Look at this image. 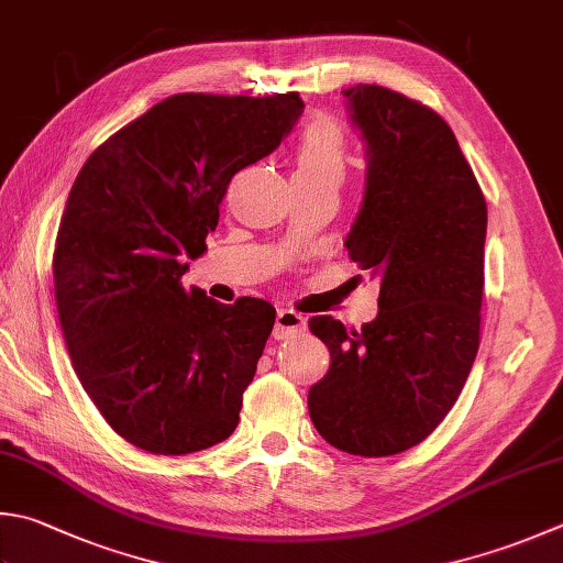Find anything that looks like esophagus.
Listing matches in <instances>:
<instances>
[{"label": "esophagus", "mask_w": 563, "mask_h": 563, "mask_svg": "<svg viewBox=\"0 0 563 563\" xmlns=\"http://www.w3.org/2000/svg\"><path fill=\"white\" fill-rule=\"evenodd\" d=\"M303 328H306V316L296 313L294 309H279L277 321H274V338H277V341H284V338L301 333Z\"/></svg>", "instance_id": "1"}]
</instances>
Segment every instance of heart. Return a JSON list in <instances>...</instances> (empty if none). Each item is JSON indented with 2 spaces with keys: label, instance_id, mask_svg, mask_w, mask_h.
Masks as SVG:
<instances>
[{
  "label": "heart",
  "instance_id": "heart-1",
  "mask_svg": "<svg viewBox=\"0 0 563 563\" xmlns=\"http://www.w3.org/2000/svg\"><path fill=\"white\" fill-rule=\"evenodd\" d=\"M347 168V142L341 124L331 117H318L301 134L296 150V174L303 178L343 181Z\"/></svg>",
  "mask_w": 563,
  "mask_h": 563
}]
</instances>
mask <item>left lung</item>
I'll return each mask as SVG.
<instances>
[{"label": "left lung", "instance_id": "8db88e82", "mask_svg": "<svg viewBox=\"0 0 563 563\" xmlns=\"http://www.w3.org/2000/svg\"><path fill=\"white\" fill-rule=\"evenodd\" d=\"M367 174L345 247L379 279L360 331L313 316L331 367L309 389L316 431L353 455L417 446L459 399L481 345L487 208L441 117L379 85L343 90Z\"/></svg>", "mask_w": 563, "mask_h": 563}]
</instances>
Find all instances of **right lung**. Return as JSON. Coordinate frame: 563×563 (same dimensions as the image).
Returning <instances> with one entry per match:
<instances>
[{
    "label": "right lung",
    "instance_id": "add662e5",
    "mask_svg": "<svg viewBox=\"0 0 563 563\" xmlns=\"http://www.w3.org/2000/svg\"><path fill=\"white\" fill-rule=\"evenodd\" d=\"M303 112L299 92H181L90 154L63 210L53 284L73 367L132 446L184 455L235 431L277 311L186 291L230 178L269 156Z\"/></svg>",
    "mask_w": 563,
    "mask_h": 563
}]
</instances>
